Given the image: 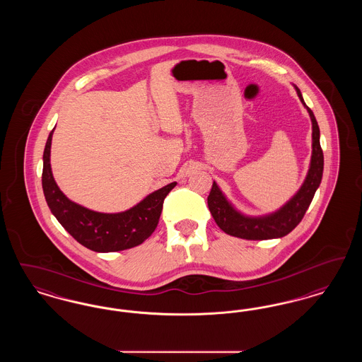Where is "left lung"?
Wrapping results in <instances>:
<instances>
[{
	"mask_svg": "<svg viewBox=\"0 0 362 362\" xmlns=\"http://www.w3.org/2000/svg\"><path fill=\"white\" fill-rule=\"evenodd\" d=\"M293 86L300 102L304 108H307L312 122V155L307 176L301 187L288 202L276 209V211L262 216L244 214L226 198L218 185L213 182V187L207 197V206L216 224L230 236L247 240H269L286 236L300 224L316 189L320 186L325 165L323 151L320 148V130L312 110L304 102L300 89L294 84Z\"/></svg>",
	"mask_w": 362,
	"mask_h": 362,
	"instance_id": "8db88e82",
	"label": "left lung"
}]
</instances>
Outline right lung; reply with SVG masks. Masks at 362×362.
<instances>
[{
    "mask_svg": "<svg viewBox=\"0 0 362 362\" xmlns=\"http://www.w3.org/2000/svg\"><path fill=\"white\" fill-rule=\"evenodd\" d=\"M54 129L43 152L42 187L46 202L58 223L80 244L96 252L123 251L146 240L155 232L163 202L176 186V182L156 189L137 205L119 213H102L81 206L70 201L54 180L50 164Z\"/></svg>",
    "mask_w": 362,
    "mask_h": 362,
    "instance_id": "right-lung-1",
    "label": "right lung"
}]
</instances>
